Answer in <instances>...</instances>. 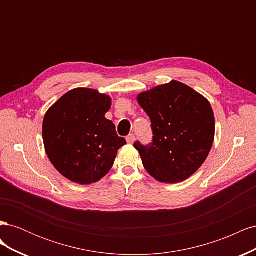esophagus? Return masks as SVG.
Returning a JSON list of instances; mask_svg holds the SVG:
<instances>
[{
  "label": "esophagus",
  "instance_id": "1",
  "mask_svg": "<svg viewBox=\"0 0 256 256\" xmlns=\"http://www.w3.org/2000/svg\"><path fill=\"white\" fill-rule=\"evenodd\" d=\"M127 143L128 144H134V140H136V136H134V134H129L128 136H127Z\"/></svg>",
  "mask_w": 256,
  "mask_h": 256
}]
</instances>
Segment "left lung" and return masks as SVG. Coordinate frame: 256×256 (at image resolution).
<instances>
[{
	"instance_id": "left-lung-1",
	"label": "left lung",
	"mask_w": 256,
	"mask_h": 256,
	"mask_svg": "<svg viewBox=\"0 0 256 256\" xmlns=\"http://www.w3.org/2000/svg\"><path fill=\"white\" fill-rule=\"evenodd\" d=\"M150 116L152 143H134L143 166L164 184L187 180L202 166L214 140V115L208 100L182 82L172 80L136 96Z\"/></svg>"
}]
</instances>
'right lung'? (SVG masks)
I'll list each match as a JSON object with an SVG mask.
<instances>
[{"instance_id":"1","label":"right lung","mask_w":256,"mask_h":256,"mask_svg":"<svg viewBox=\"0 0 256 256\" xmlns=\"http://www.w3.org/2000/svg\"><path fill=\"white\" fill-rule=\"evenodd\" d=\"M112 99L97 90L67 92L46 112L42 122L44 150L53 166L67 180L90 184L113 166L118 150L126 144L106 118Z\"/></svg>"}]
</instances>
